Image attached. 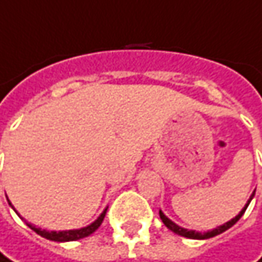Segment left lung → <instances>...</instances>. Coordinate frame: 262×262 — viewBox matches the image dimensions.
Here are the masks:
<instances>
[{"label":"left lung","instance_id":"left-lung-1","mask_svg":"<svg viewBox=\"0 0 262 262\" xmlns=\"http://www.w3.org/2000/svg\"><path fill=\"white\" fill-rule=\"evenodd\" d=\"M255 191L252 192V195L249 197V200H248V203L245 205V208L242 209L240 212H238V215H236L231 221H228V223L223 224V225H220V227H216V228H213V230H209V231H205V233H200V231H195V230H187V228H182V227H179L178 224H175L172 220H169L164 213H163L162 210L159 212L160 213V218H162L163 224L170 230V231H173L175 234H179V236H182V237H188V238H197V240H203V238H210V237H215V236H218V234H221L224 233L225 230H228L230 227H233L234 224L237 223L238 220L242 218V215L245 213V210L246 208L249 206V203H251V200L254 199Z\"/></svg>","mask_w":262,"mask_h":262}]
</instances>
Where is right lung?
I'll return each instance as SVG.
<instances>
[{"instance_id":"add662e5","label":"right lung","mask_w":262,"mask_h":262,"mask_svg":"<svg viewBox=\"0 0 262 262\" xmlns=\"http://www.w3.org/2000/svg\"><path fill=\"white\" fill-rule=\"evenodd\" d=\"M8 203H10V200H8ZM10 206H11V203H10ZM11 208H13V206H11ZM106 210H108V208L103 209V212H102L99 216H98V220H95V221L90 224V225L83 227V228H78V230L47 231V230L37 228L35 225H32V224H29V223H26V225H28L31 230H34L37 234H39L41 237L47 238V240H53V242H72V240H80V238H84L87 237V236H90V234H93V233H95V231H96V230L100 227V224H102L103 218H105V215H106Z\"/></svg>"}]
</instances>
